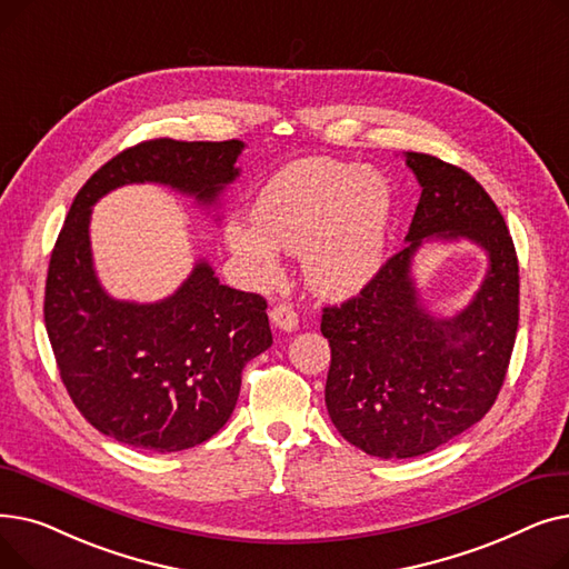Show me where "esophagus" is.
Wrapping results in <instances>:
<instances>
[{
  "instance_id": "obj_1",
  "label": "esophagus",
  "mask_w": 569,
  "mask_h": 569,
  "mask_svg": "<svg viewBox=\"0 0 569 569\" xmlns=\"http://www.w3.org/2000/svg\"><path fill=\"white\" fill-rule=\"evenodd\" d=\"M269 318H272V322L283 332L297 330V313L288 305H274V309L269 311Z\"/></svg>"
}]
</instances>
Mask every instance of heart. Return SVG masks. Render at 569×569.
Returning a JSON list of instances; mask_svg holds the SVG:
<instances>
[{
	"label": "heart",
	"mask_w": 569,
	"mask_h": 569,
	"mask_svg": "<svg viewBox=\"0 0 569 569\" xmlns=\"http://www.w3.org/2000/svg\"><path fill=\"white\" fill-rule=\"evenodd\" d=\"M395 198L387 179L337 159L288 163L258 193L253 221L226 237L256 279L279 274V249L302 256L307 283L330 297L367 286L382 264Z\"/></svg>",
	"instance_id": "heart-1"
}]
</instances>
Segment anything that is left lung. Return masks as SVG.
<instances>
[{"label": "left lung", "instance_id": "1", "mask_svg": "<svg viewBox=\"0 0 569 569\" xmlns=\"http://www.w3.org/2000/svg\"><path fill=\"white\" fill-rule=\"evenodd\" d=\"M422 187L406 249L341 307H325L320 332L332 362L325 406L339 433L380 459H410L463 433L491 410L517 339L519 262L496 202L466 170L406 152ZM429 236L482 246L490 267L471 305L429 315L409 269Z\"/></svg>", "mask_w": 569, "mask_h": 569}]
</instances>
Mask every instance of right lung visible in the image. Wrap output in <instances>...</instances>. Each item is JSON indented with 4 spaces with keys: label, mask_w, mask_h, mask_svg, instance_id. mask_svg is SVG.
Masks as SVG:
<instances>
[{
    "label": "right lung",
    "mask_w": 569,
    "mask_h": 569,
    "mask_svg": "<svg viewBox=\"0 0 569 569\" xmlns=\"http://www.w3.org/2000/svg\"><path fill=\"white\" fill-rule=\"evenodd\" d=\"M242 140H144L101 166L73 198L46 281L43 318L67 392L84 420L119 442L182 452L234 410L242 369L272 346L267 302L223 286L198 260L154 305L110 297L94 272L89 221L99 198L154 182L212 207L234 182Z\"/></svg>",
    "instance_id": "1"
}]
</instances>
